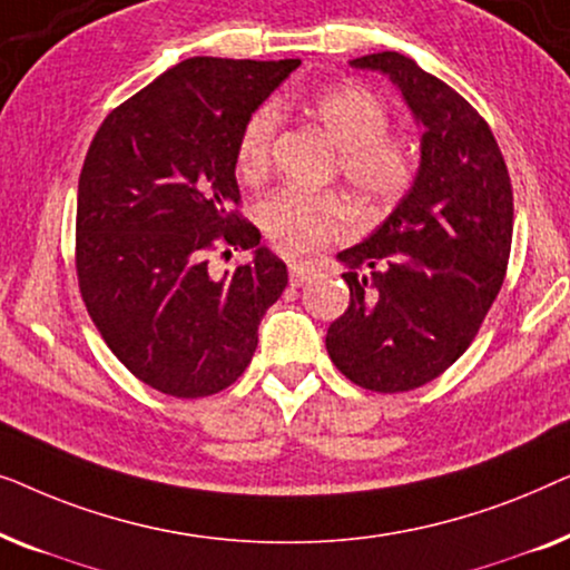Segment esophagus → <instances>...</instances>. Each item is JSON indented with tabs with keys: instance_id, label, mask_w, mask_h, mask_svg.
Returning a JSON list of instances; mask_svg holds the SVG:
<instances>
[{
	"instance_id": "esophagus-1",
	"label": "esophagus",
	"mask_w": 570,
	"mask_h": 570,
	"mask_svg": "<svg viewBox=\"0 0 570 570\" xmlns=\"http://www.w3.org/2000/svg\"><path fill=\"white\" fill-rule=\"evenodd\" d=\"M308 277H311V264H303V262L291 264V285L293 287H301Z\"/></svg>"
}]
</instances>
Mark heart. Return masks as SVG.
I'll return each instance as SVG.
<instances>
[{
	"instance_id": "b5f03b06",
	"label": "heart",
	"mask_w": 570,
	"mask_h": 570,
	"mask_svg": "<svg viewBox=\"0 0 570 570\" xmlns=\"http://www.w3.org/2000/svg\"><path fill=\"white\" fill-rule=\"evenodd\" d=\"M308 114L340 147V170L363 197L396 199L415 176V153L389 135V108L363 85H334L308 100ZM279 114L264 104L248 116L236 145V168L246 181L267 174ZM256 220L283 254H308L355 233V209L334 191L285 186L256 207Z\"/></svg>"
}]
</instances>
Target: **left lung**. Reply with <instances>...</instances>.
Segmentation results:
<instances>
[{
  "mask_svg": "<svg viewBox=\"0 0 570 570\" xmlns=\"http://www.w3.org/2000/svg\"><path fill=\"white\" fill-rule=\"evenodd\" d=\"M402 90L420 137V168L394 213L337 254L350 306L326 353L379 394L439 379L470 347L505 277L513 191L488 121L439 77L396 51L353 59Z\"/></svg>",
  "mask_w": 570,
  "mask_h": 570,
  "instance_id": "8db88e82",
  "label": "left lung"
}]
</instances>
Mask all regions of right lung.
I'll list each match as a JSON object with an SVG mask.
<instances>
[{
    "instance_id": "1",
    "label": "right lung",
    "mask_w": 570,
    "mask_h": 570,
    "mask_svg": "<svg viewBox=\"0 0 570 570\" xmlns=\"http://www.w3.org/2000/svg\"><path fill=\"white\" fill-rule=\"evenodd\" d=\"M301 65L194 57L106 116L77 186L75 262L111 353L178 400L228 389L252 363L287 267L238 213L236 145L248 116ZM255 248L223 278L215 247Z\"/></svg>"
}]
</instances>
